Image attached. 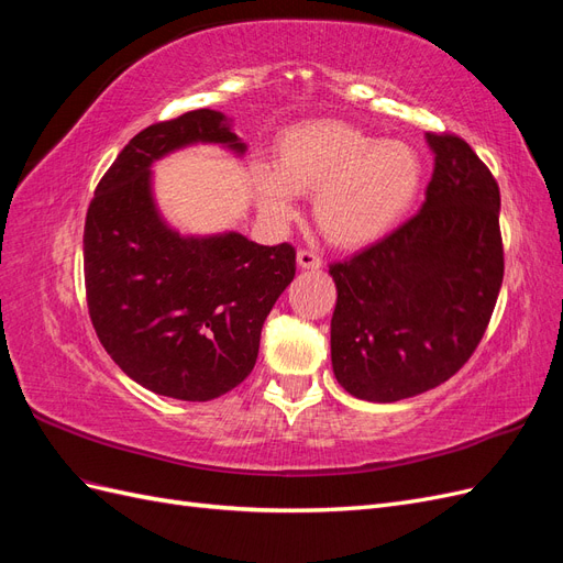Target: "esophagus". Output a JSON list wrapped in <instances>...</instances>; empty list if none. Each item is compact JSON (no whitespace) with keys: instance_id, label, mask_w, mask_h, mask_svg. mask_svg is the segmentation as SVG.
Wrapping results in <instances>:
<instances>
[{"instance_id":"obj_1","label":"esophagus","mask_w":563,"mask_h":563,"mask_svg":"<svg viewBox=\"0 0 563 563\" xmlns=\"http://www.w3.org/2000/svg\"><path fill=\"white\" fill-rule=\"evenodd\" d=\"M296 261H298V267H302V269H319L321 267V258L310 249H300Z\"/></svg>"}]
</instances>
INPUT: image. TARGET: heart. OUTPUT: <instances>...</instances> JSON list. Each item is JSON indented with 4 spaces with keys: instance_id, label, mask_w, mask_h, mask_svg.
<instances>
[{
    "instance_id": "obj_1",
    "label": "heart",
    "mask_w": 563,
    "mask_h": 563,
    "mask_svg": "<svg viewBox=\"0 0 563 563\" xmlns=\"http://www.w3.org/2000/svg\"><path fill=\"white\" fill-rule=\"evenodd\" d=\"M422 183L418 152L383 141L345 122L288 129L275 166L253 164L258 211L275 225L298 213L296 195H314V220L335 246L356 249L380 240L411 209Z\"/></svg>"
}]
</instances>
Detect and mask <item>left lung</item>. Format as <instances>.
Returning <instances> with one entry per match:
<instances>
[{
    "mask_svg": "<svg viewBox=\"0 0 563 563\" xmlns=\"http://www.w3.org/2000/svg\"><path fill=\"white\" fill-rule=\"evenodd\" d=\"M434 172L420 211L378 244L333 263L335 380L391 404L463 368L503 286L500 190L457 135L428 133Z\"/></svg>",
    "mask_w": 563,
    "mask_h": 563,
    "instance_id": "left-lung-1",
    "label": "left lung"
}]
</instances>
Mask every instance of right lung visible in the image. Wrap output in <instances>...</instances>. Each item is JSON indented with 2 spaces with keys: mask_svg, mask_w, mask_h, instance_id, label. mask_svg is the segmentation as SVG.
<instances>
[{
  "mask_svg": "<svg viewBox=\"0 0 563 563\" xmlns=\"http://www.w3.org/2000/svg\"><path fill=\"white\" fill-rule=\"evenodd\" d=\"M197 143L246 152L223 112L152 124L100 178L84 225L98 340L131 380L183 401H211L249 376L263 323L296 275L291 244L261 246L240 232L180 234L162 218L152 164Z\"/></svg>",
  "mask_w": 563,
  "mask_h": 563,
  "instance_id": "1",
  "label": "right lung"
}]
</instances>
